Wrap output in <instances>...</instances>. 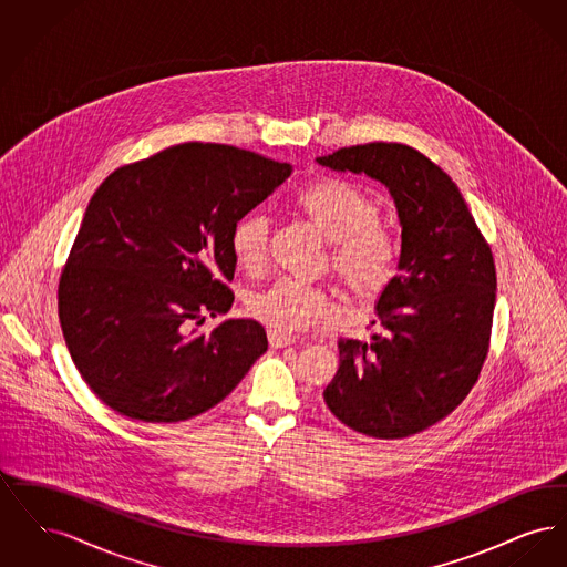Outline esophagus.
<instances>
[{
	"instance_id": "esophagus-1",
	"label": "esophagus",
	"mask_w": 567,
	"mask_h": 567,
	"mask_svg": "<svg viewBox=\"0 0 567 567\" xmlns=\"http://www.w3.org/2000/svg\"><path fill=\"white\" fill-rule=\"evenodd\" d=\"M268 340H270L274 349H285V347H291L296 342L293 336H287V333H280V331H274V329L268 331Z\"/></svg>"
}]
</instances>
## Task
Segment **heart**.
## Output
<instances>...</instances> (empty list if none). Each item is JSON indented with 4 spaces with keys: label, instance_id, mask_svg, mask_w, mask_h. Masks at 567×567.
<instances>
[{
    "label": "heart",
    "instance_id": "b5f03b06",
    "mask_svg": "<svg viewBox=\"0 0 567 567\" xmlns=\"http://www.w3.org/2000/svg\"><path fill=\"white\" fill-rule=\"evenodd\" d=\"M297 213L306 216L329 243V266L354 301H372L398 278L402 243L378 223L377 199L349 181L319 178L297 190ZM268 218L257 213L240 216L231 229V252L244 270H259L268 250ZM252 319L280 333H299L329 323L333 301L321 287L278 278L248 297Z\"/></svg>",
    "mask_w": 567,
    "mask_h": 567
}]
</instances>
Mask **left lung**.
Masks as SVG:
<instances>
[{
  "mask_svg": "<svg viewBox=\"0 0 567 567\" xmlns=\"http://www.w3.org/2000/svg\"><path fill=\"white\" fill-rule=\"evenodd\" d=\"M317 162L382 183L402 225L400 274L378 297V331L338 342L324 404L363 435H414L449 416L478 380L497 291L491 248L451 176L412 146L357 144Z\"/></svg>",
  "mask_w": 567,
  "mask_h": 567,
  "instance_id": "obj_1",
  "label": "left lung"
}]
</instances>
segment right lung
Masks as SVG:
<instances>
[{"label": "right lung", "instance_id": "obj_1", "mask_svg": "<svg viewBox=\"0 0 567 567\" xmlns=\"http://www.w3.org/2000/svg\"><path fill=\"white\" fill-rule=\"evenodd\" d=\"M227 144L185 142L123 165L93 193L59 278V321L91 391L142 423L223 402L268 351L266 329L227 319L231 229L291 176Z\"/></svg>", "mask_w": 567, "mask_h": 567}]
</instances>
